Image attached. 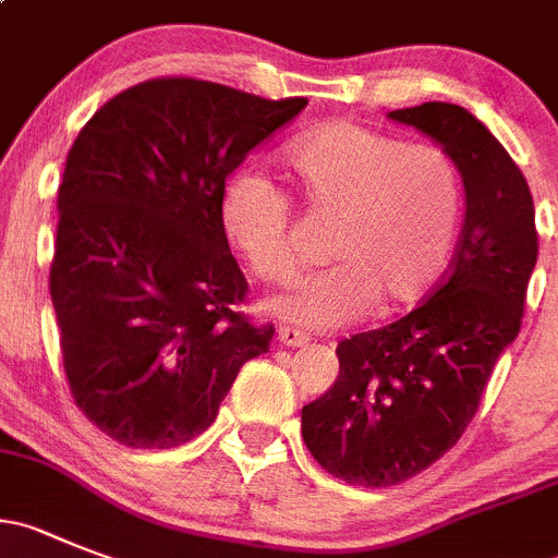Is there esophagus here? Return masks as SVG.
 <instances>
[{"label":"esophagus","mask_w":558,"mask_h":558,"mask_svg":"<svg viewBox=\"0 0 558 558\" xmlns=\"http://www.w3.org/2000/svg\"><path fill=\"white\" fill-rule=\"evenodd\" d=\"M278 338L283 347H308L311 336H305L303 330H296V327H280Z\"/></svg>","instance_id":"esophagus-1"}]
</instances>
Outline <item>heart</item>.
<instances>
[{
  "instance_id": "1",
  "label": "heart",
  "mask_w": 558,
  "mask_h": 558,
  "mask_svg": "<svg viewBox=\"0 0 558 558\" xmlns=\"http://www.w3.org/2000/svg\"><path fill=\"white\" fill-rule=\"evenodd\" d=\"M286 165L311 206L336 217L327 242L336 264L267 300L269 314L330 330L374 303L379 314L413 308L440 286L462 217L460 170L444 148L332 121L296 140ZM220 220L258 278L280 283L296 272L291 201L272 179L250 168L228 175Z\"/></svg>"
}]
</instances>
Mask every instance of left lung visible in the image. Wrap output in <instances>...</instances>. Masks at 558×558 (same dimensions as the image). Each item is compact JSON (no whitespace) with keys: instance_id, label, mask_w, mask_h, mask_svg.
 I'll return each mask as SVG.
<instances>
[{"instance_id":"8db88e82","label":"left lung","mask_w":558,"mask_h":558,"mask_svg":"<svg viewBox=\"0 0 558 558\" xmlns=\"http://www.w3.org/2000/svg\"><path fill=\"white\" fill-rule=\"evenodd\" d=\"M454 159L465 226L446 280L424 305L338 343V377L303 408V437L332 476L393 487L460 440L496 361L518 338L537 264L534 201L501 143L465 107L393 109Z\"/></svg>"}]
</instances>
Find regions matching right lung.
<instances>
[{
    "instance_id": "right-lung-1",
    "label": "right lung",
    "mask_w": 558,
    "mask_h": 558,
    "mask_svg": "<svg viewBox=\"0 0 558 558\" xmlns=\"http://www.w3.org/2000/svg\"><path fill=\"white\" fill-rule=\"evenodd\" d=\"M308 98L150 80L109 98L71 145L57 192L51 305L82 413L129 449H175L215 424L275 327L233 305L220 195L244 156Z\"/></svg>"
}]
</instances>
